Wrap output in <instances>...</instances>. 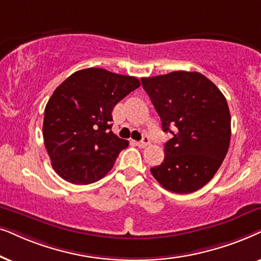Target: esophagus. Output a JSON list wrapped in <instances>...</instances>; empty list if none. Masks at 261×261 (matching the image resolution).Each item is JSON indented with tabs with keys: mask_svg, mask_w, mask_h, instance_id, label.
Wrapping results in <instances>:
<instances>
[{
	"mask_svg": "<svg viewBox=\"0 0 261 261\" xmlns=\"http://www.w3.org/2000/svg\"><path fill=\"white\" fill-rule=\"evenodd\" d=\"M149 144H150V140H149L148 136H144L140 142H137V145L140 148H145V147H148Z\"/></svg>",
	"mask_w": 261,
	"mask_h": 261,
	"instance_id": "1",
	"label": "esophagus"
}]
</instances>
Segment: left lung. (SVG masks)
<instances>
[{
  "label": "left lung",
  "mask_w": 261,
  "mask_h": 261,
  "mask_svg": "<svg viewBox=\"0 0 261 261\" xmlns=\"http://www.w3.org/2000/svg\"><path fill=\"white\" fill-rule=\"evenodd\" d=\"M165 133V159L150 172L163 189L191 193L206 185L230 143V112L220 89L197 71H173L142 79Z\"/></svg>",
  "instance_id": "obj_1"
}]
</instances>
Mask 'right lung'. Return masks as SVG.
I'll return each mask as SVG.
<instances>
[{
	"label": "right lung",
	"instance_id": "add662e5",
	"mask_svg": "<svg viewBox=\"0 0 261 261\" xmlns=\"http://www.w3.org/2000/svg\"><path fill=\"white\" fill-rule=\"evenodd\" d=\"M141 86L105 69L74 72L56 88L44 112L43 136L52 168L75 185L103 178L128 142L112 128L114 106Z\"/></svg>",
	"mask_w": 261,
	"mask_h": 261
}]
</instances>
